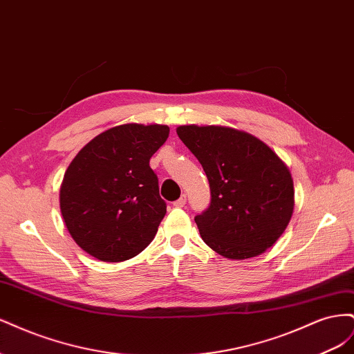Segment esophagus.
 <instances>
[{"mask_svg": "<svg viewBox=\"0 0 354 354\" xmlns=\"http://www.w3.org/2000/svg\"><path fill=\"white\" fill-rule=\"evenodd\" d=\"M173 205L177 208H183L186 205V195H181L177 201L173 202Z\"/></svg>", "mask_w": 354, "mask_h": 354, "instance_id": "obj_1", "label": "esophagus"}]
</instances>
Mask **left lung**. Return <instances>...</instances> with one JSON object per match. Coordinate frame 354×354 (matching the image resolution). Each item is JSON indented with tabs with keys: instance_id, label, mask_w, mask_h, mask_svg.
<instances>
[{
	"instance_id": "left-lung-1",
	"label": "left lung",
	"mask_w": 354,
	"mask_h": 354,
	"mask_svg": "<svg viewBox=\"0 0 354 354\" xmlns=\"http://www.w3.org/2000/svg\"><path fill=\"white\" fill-rule=\"evenodd\" d=\"M177 134L209 181V207L195 217L203 242L232 260L270 248L294 211L292 177L279 156L229 127L181 125Z\"/></svg>"
}]
</instances>
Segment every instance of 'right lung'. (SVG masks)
<instances>
[{
	"label": "right lung",
	"mask_w": 354,
	"mask_h": 354,
	"mask_svg": "<svg viewBox=\"0 0 354 354\" xmlns=\"http://www.w3.org/2000/svg\"><path fill=\"white\" fill-rule=\"evenodd\" d=\"M167 125L124 124L85 145L60 186V211L73 241L97 260H130L151 243L167 203L149 165Z\"/></svg>",
	"instance_id": "1"
}]
</instances>
